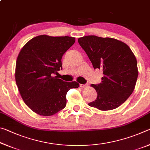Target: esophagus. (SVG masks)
I'll use <instances>...</instances> for the list:
<instances>
[{
    "label": "esophagus",
    "instance_id": "34e87169",
    "mask_svg": "<svg viewBox=\"0 0 150 150\" xmlns=\"http://www.w3.org/2000/svg\"><path fill=\"white\" fill-rule=\"evenodd\" d=\"M80 87H81V88H87V87H88V84H85V85L81 84Z\"/></svg>",
    "mask_w": 150,
    "mask_h": 150
}]
</instances>
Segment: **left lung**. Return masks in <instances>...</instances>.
Listing matches in <instances>:
<instances>
[{
	"label": "left lung",
	"mask_w": 150,
	"mask_h": 150,
	"mask_svg": "<svg viewBox=\"0 0 150 150\" xmlns=\"http://www.w3.org/2000/svg\"><path fill=\"white\" fill-rule=\"evenodd\" d=\"M94 69L103 70L101 83L92 84L97 93L88 106L100 110L118 108L128 99L135 88L138 75L137 60L125 43L112 38L87 35L78 39Z\"/></svg>",
	"instance_id": "1"
}]
</instances>
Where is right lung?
<instances>
[{
  "instance_id": "right-lung-1",
  "label": "right lung",
  "mask_w": 150,
  "mask_h": 150,
  "mask_svg": "<svg viewBox=\"0 0 150 150\" xmlns=\"http://www.w3.org/2000/svg\"><path fill=\"white\" fill-rule=\"evenodd\" d=\"M69 36L41 35L28 42L18 55L15 79L25 104L38 115L52 116L64 108L66 95L79 87L54 76L62 69V58L74 44Z\"/></svg>"
}]
</instances>
